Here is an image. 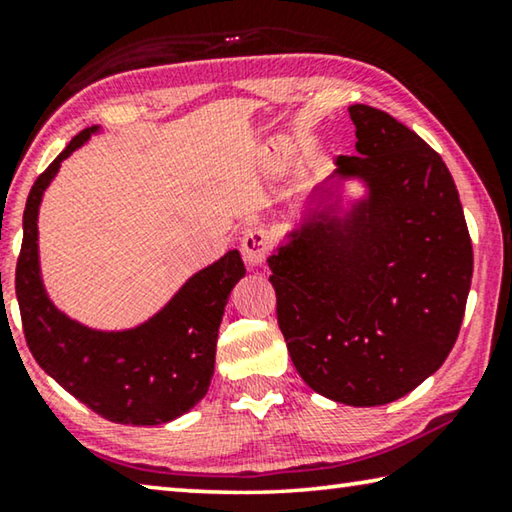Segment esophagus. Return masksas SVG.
Segmentation results:
<instances>
[{
	"label": "esophagus",
	"mask_w": 512,
	"mask_h": 512,
	"mask_svg": "<svg viewBox=\"0 0 512 512\" xmlns=\"http://www.w3.org/2000/svg\"><path fill=\"white\" fill-rule=\"evenodd\" d=\"M241 253L246 264L250 266H262L266 257L271 253V234L262 225H253L243 232L241 239Z\"/></svg>",
	"instance_id": "1"
}]
</instances>
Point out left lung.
<instances>
[{"label": "left lung", "mask_w": 512, "mask_h": 512, "mask_svg": "<svg viewBox=\"0 0 512 512\" xmlns=\"http://www.w3.org/2000/svg\"><path fill=\"white\" fill-rule=\"evenodd\" d=\"M369 198L323 207L269 257L278 326L300 378L344 405L401 399L456 344L474 253L449 168L431 145L369 104L348 107Z\"/></svg>", "instance_id": "obj_1"}]
</instances>
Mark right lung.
I'll use <instances>...</instances> for the list:
<instances>
[{
  "mask_svg": "<svg viewBox=\"0 0 512 512\" xmlns=\"http://www.w3.org/2000/svg\"><path fill=\"white\" fill-rule=\"evenodd\" d=\"M93 132L97 127L79 132L29 191L15 269L24 339L40 367L100 417L127 426H159L189 412L207 394L218 326L246 269L239 250H230L189 278L150 321L123 332L91 330L56 310L38 269V207L61 161Z\"/></svg>",
  "mask_w": 512,
  "mask_h": 512,
  "instance_id": "1",
  "label": "right lung"
}]
</instances>
